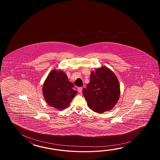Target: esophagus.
Returning a JSON list of instances; mask_svg holds the SVG:
<instances>
[{"mask_svg":"<svg viewBox=\"0 0 160 160\" xmlns=\"http://www.w3.org/2000/svg\"><path fill=\"white\" fill-rule=\"evenodd\" d=\"M78 92L79 93H82V88H78Z\"/></svg>","mask_w":160,"mask_h":160,"instance_id":"34e87169","label":"esophagus"}]
</instances>
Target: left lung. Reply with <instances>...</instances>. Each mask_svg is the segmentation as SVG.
<instances>
[{
  "label": "left lung",
  "instance_id": "left-lung-1",
  "mask_svg": "<svg viewBox=\"0 0 160 160\" xmlns=\"http://www.w3.org/2000/svg\"><path fill=\"white\" fill-rule=\"evenodd\" d=\"M82 92L88 108L102 114L116 106L121 93L120 85L114 72L102 66L91 72L90 82Z\"/></svg>",
  "mask_w": 160,
  "mask_h": 160
}]
</instances>
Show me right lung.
Here are the masks:
<instances>
[{"mask_svg": "<svg viewBox=\"0 0 160 160\" xmlns=\"http://www.w3.org/2000/svg\"><path fill=\"white\" fill-rule=\"evenodd\" d=\"M74 85L68 80L65 72L54 69L48 75L43 86L42 92L45 101L48 105L62 110L70 105L77 92Z\"/></svg>", "mask_w": 160, "mask_h": 160, "instance_id": "1", "label": "right lung"}]
</instances>
